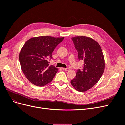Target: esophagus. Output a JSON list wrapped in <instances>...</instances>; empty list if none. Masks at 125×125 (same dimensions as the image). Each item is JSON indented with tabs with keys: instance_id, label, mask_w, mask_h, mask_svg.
Listing matches in <instances>:
<instances>
[{
	"instance_id": "obj_1",
	"label": "esophagus",
	"mask_w": 125,
	"mask_h": 125,
	"mask_svg": "<svg viewBox=\"0 0 125 125\" xmlns=\"http://www.w3.org/2000/svg\"><path fill=\"white\" fill-rule=\"evenodd\" d=\"M62 69L63 70H65V71H68V70H69V69H68V68H62Z\"/></svg>"
}]
</instances>
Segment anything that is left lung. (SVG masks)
Returning a JSON list of instances; mask_svg holds the SVG:
<instances>
[{
  "mask_svg": "<svg viewBox=\"0 0 125 125\" xmlns=\"http://www.w3.org/2000/svg\"><path fill=\"white\" fill-rule=\"evenodd\" d=\"M78 51L79 60L84 64L82 70H77L75 78L70 83L79 92H85L95 85L105 69V60L100 45L92 38L84 36L72 37Z\"/></svg>",
  "mask_w": 125,
  "mask_h": 125,
  "instance_id": "1",
  "label": "left lung"
}]
</instances>
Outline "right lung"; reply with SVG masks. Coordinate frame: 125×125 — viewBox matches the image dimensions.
<instances>
[{"label":"right lung","mask_w":125,"mask_h":125,"mask_svg":"<svg viewBox=\"0 0 125 125\" xmlns=\"http://www.w3.org/2000/svg\"><path fill=\"white\" fill-rule=\"evenodd\" d=\"M64 39L63 37L44 36L33 37L25 43L19 54L22 71L32 84L43 86L51 82L58 69L50 66L48 58L56 47Z\"/></svg>","instance_id":"1"}]
</instances>
